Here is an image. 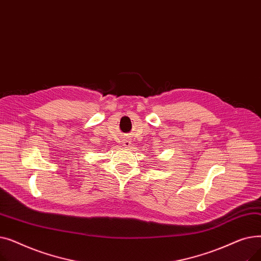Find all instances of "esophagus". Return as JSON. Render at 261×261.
<instances>
[{"mask_svg": "<svg viewBox=\"0 0 261 261\" xmlns=\"http://www.w3.org/2000/svg\"><path fill=\"white\" fill-rule=\"evenodd\" d=\"M130 144H131V143H130L129 141H125V142H123V146H125L126 148H129V147H130Z\"/></svg>", "mask_w": 261, "mask_h": 261, "instance_id": "1", "label": "esophagus"}]
</instances>
